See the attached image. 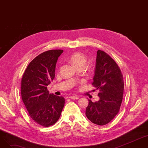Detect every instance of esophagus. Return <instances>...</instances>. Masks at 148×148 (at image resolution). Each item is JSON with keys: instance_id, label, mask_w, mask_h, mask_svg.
Returning <instances> with one entry per match:
<instances>
[{"instance_id": "34e87169", "label": "esophagus", "mask_w": 148, "mask_h": 148, "mask_svg": "<svg viewBox=\"0 0 148 148\" xmlns=\"http://www.w3.org/2000/svg\"><path fill=\"white\" fill-rule=\"evenodd\" d=\"M69 98L73 99H79V97L77 95H72V96L69 97Z\"/></svg>"}]
</instances>
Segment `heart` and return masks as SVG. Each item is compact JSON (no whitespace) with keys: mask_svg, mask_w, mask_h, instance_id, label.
<instances>
[{"mask_svg":"<svg viewBox=\"0 0 148 148\" xmlns=\"http://www.w3.org/2000/svg\"><path fill=\"white\" fill-rule=\"evenodd\" d=\"M70 60L75 66L78 68L79 66H84L85 65L87 60V58L83 53L76 51L72 54V55L70 57Z\"/></svg>","mask_w":148,"mask_h":148,"instance_id":"b5f03b06","label":"heart"}]
</instances>
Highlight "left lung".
I'll return each instance as SVG.
<instances>
[{"label": "left lung", "instance_id": "8db88e82", "mask_svg": "<svg viewBox=\"0 0 148 148\" xmlns=\"http://www.w3.org/2000/svg\"><path fill=\"white\" fill-rule=\"evenodd\" d=\"M96 62L92 85L99 90V100L93 103L89 99L86 116L92 123L104 125L119 112L123 95V77L118 64L104 51H97Z\"/></svg>", "mask_w": 148, "mask_h": 148}]
</instances>
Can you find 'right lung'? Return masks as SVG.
<instances>
[{
	"label": "right lung",
	"mask_w": 148,
	"mask_h": 148,
	"mask_svg": "<svg viewBox=\"0 0 148 148\" xmlns=\"http://www.w3.org/2000/svg\"><path fill=\"white\" fill-rule=\"evenodd\" d=\"M62 50H50L31 61L23 75L21 95L30 117L42 127H48L59 119L65 98L50 94L47 86L54 78L58 58Z\"/></svg>",
	"instance_id": "1"
}]
</instances>
